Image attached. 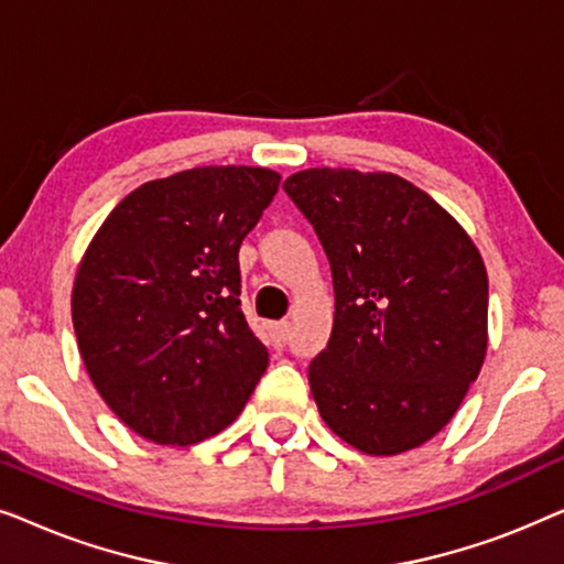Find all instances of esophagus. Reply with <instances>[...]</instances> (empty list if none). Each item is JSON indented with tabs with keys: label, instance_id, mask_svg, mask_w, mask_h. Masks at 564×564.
<instances>
[{
	"label": "esophagus",
	"instance_id": "esophagus-1",
	"mask_svg": "<svg viewBox=\"0 0 564 564\" xmlns=\"http://www.w3.org/2000/svg\"><path fill=\"white\" fill-rule=\"evenodd\" d=\"M269 336H272V344L276 349H282V346L290 341V323H274L272 330H269Z\"/></svg>",
	"mask_w": 564,
	"mask_h": 564
}]
</instances>
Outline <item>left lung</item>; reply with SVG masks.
Listing matches in <instances>:
<instances>
[{
	"mask_svg": "<svg viewBox=\"0 0 564 564\" xmlns=\"http://www.w3.org/2000/svg\"><path fill=\"white\" fill-rule=\"evenodd\" d=\"M334 276V330L307 367L321 419L392 457L436 436L488 351V272L467 230L403 176L305 169L284 180Z\"/></svg>",
	"mask_w": 564,
	"mask_h": 564,
	"instance_id": "1",
	"label": "left lung"
}]
</instances>
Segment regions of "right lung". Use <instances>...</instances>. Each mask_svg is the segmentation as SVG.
<instances>
[{"label":"right lung","instance_id":"1","mask_svg":"<svg viewBox=\"0 0 564 564\" xmlns=\"http://www.w3.org/2000/svg\"><path fill=\"white\" fill-rule=\"evenodd\" d=\"M280 187L197 166L130 192L84 251L72 318L84 367L138 436L189 446L243 411L269 365L241 311L238 249Z\"/></svg>","mask_w":564,"mask_h":564}]
</instances>
